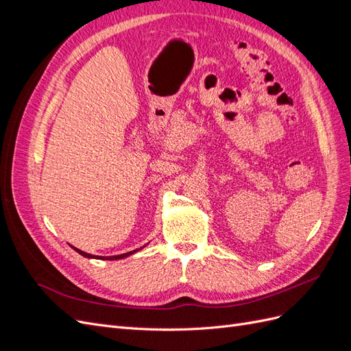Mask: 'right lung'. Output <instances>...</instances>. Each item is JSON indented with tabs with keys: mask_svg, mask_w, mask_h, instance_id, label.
<instances>
[{
	"mask_svg": "<svg viewBox=\"0 0 351 351\" xmlns=\"http://www.w3.org/2000/svg\"><path fill=\"white\" fill-rule=\"evenodd\" d=\"M146 246V244H145ZM145 246H142L141 249H136V250H132V252H127V253H123V254H115V256H95V254H90V253H86V252H83V250H80V249H77V247H73L74 250H76L79 254H82V256H84V258H88V259H102V261H119V259H124V258H127V256H130V254H133V253H136V252H139V250H142Z\"/></svg>",
	"mask_w": 351,
	"mask_h": 351,
	"instance_id": "right-lung-1",
	"label": "right lung"
}]
</instances>
